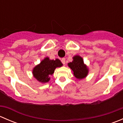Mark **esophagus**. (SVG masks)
Here are the masks:
<instances>
[{"instance_id": "obj_1", "label": "esophagus", "mask_w": 123, "mask_h": 123, "mask_svg": "<svg viewBox=\"0 0 123 123\" xmlns=\"http://www.w3.org/2000/svg\"><path fill=\"white\" fill-rule=\"evenodd\" d=\"M61 62H62V64H64V65H65V58H62Z\"/></svg>"}]
</instances>
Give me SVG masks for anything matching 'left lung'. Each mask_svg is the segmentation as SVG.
Segmentation results:
<instances>
[{
	"label": "left lung",
	"instance_id": "left-lung-1",
	"mask_svg": "<svg viewBox=\"0 0 123 123\" xmlns=\"http://www.w3.org/2000/svg\"><path fill=\"white\" fill-rule=\"evenodd\" d=\"M73 61L68 63V66L71 69L74 77L79 80H81L87 76L89 68L84 63L82 57L75 55L73 57Z\"/></svg>",
	"mask_w": 123,
	"mask_h": 123
}]
</instances>
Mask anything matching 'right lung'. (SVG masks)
Segmentation results:
<instances>
[{"instance_id": "add662e5", "label": "right lung", "mask_w": 123, "mask_h": 123, "mask_svg": "<svg viewBox=\"0 0 123 123\" xmlns=\"http://www.w3.org/2000/svg\"><path fill=\"white\" fill-rule=\"evenodd\" d=\"M63 65L59 59H50L49 57H46L36 65L32 70L33 77L39 82L46 83L49 82L50 76L54 73L55 69Z\"/></svg>"}]
</instances>
